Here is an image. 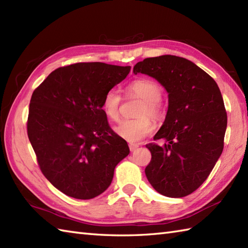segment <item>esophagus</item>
Listing matches in <instances>:
<instances>
[{
    "label": "esophagus",
    "instance_id": "esophagus-1",
    "mask_svg": "<svg viewBox=\"0 0 248 248\" xmlns=\"http://www.w3.org/2000/svg\"><path fill=\"white\" fill-rule=\"evenodd\" d=\"M129 148H130V150L131 151H135L136 149L139 148V145L138 144H129Z\"/></svg>",
    "mask_w": 248,
    "mask_h": 248
}]
</instances>
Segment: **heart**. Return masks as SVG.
Masks as SVG:
<instances>
[{
    "instance_id": "obj_1",
    "label": "heart",
    "mask_w": 248,
    "mask_h": 248,
    "mask_svg": "<svg viewBox=\"0 0 248 248\" xmlns=\"http://www.w3.org/2000/svg\"><path fill=\"white\" fill-rule=\"evenodd\" d=\"M128 93L130 94L138 96L144 100L138 116V119H125L116 127V133L121 139L130 141V143H139L147 136L150 135L155 129V124L152 119H159L162 116V107L160 100L162 97V89L159 84L149 78H138L128 86ZM120 104L121 97L115 91L110 89L103 98L102 108L108 118L117 121L120 117Z\"/></svg>"
}]
</instances>
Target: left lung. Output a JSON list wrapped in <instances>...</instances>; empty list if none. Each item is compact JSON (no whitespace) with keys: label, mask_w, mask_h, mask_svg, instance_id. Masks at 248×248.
I'll list each match as a JSON object with an SVG mask.
<instances>
[{"label":"left lung","mask_w":248,"mask_h":248,"mask_svg":"<svg viewBox=\"0 0 248 248\" xmlns=\"http://www.w3.org/2000/svg\"><path fill=\"white\" fill-rule=\"evenodd\" d=\"M133 72L155 78L168 93L165 121L154 138L165 144L146 145L151 152L146 177L164 196H187L205 181L223 152L227 113L222 93L207 72L183 57H149Z\"/></svg>","instance_id":"8db88e82"}]
</instances>
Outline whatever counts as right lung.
<instances>
[{
  "instance_id": "add662e5",
  "label": "right lung",
  "mask_w": 248,
  "mask_h": 248,
  "mask_svg": "<svg viewBox=\"0 0 248 248\" xmlns=\"http://www.w3.org/2000/svg\"><path fill=\"white\" fill-rule=\"evenodd\" d=\"M131 67L78 62L57 68L31 94L28 135L41 172L77 199L102 194L129 146L110 129L102 109L108 91Z\"/></svg>"
}]
</instances>
